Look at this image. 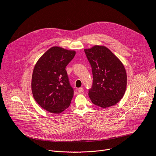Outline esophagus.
<instances>
[{"mask_svg": "<svg viewBox=\"0 0 156 156\" xmlns=\"http://www.w3.org/2000/svg\"><path fill=\"white\" fill-rule=\"evenodd\" d=\"M83 91H84V89H83V87H79V88H78V91L80 93H83Z\"/></svg>", "mask_w": 156, "mask_h": 156, "instance_id": "34e87169", "label": "esophagus"}]
</instances>
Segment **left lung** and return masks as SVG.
<instances>
[{
	"instance_id": "obj_1",
	"label": "left lung",
	"mask_w": 156,
	"mask_h": 156,
	"mask_svg": "<svg viewBox=\"0 0 156 156\" xmlns=\"http://www.w3.org/2000/svg\"><path fill=\"white\" fill-rule=\"evenodd\" d=\"M93 76L88 95L92 102L102 108L115 105L126 87V73L121 61L105 46L84 49Z\"/></svg>"
}]
</instances>
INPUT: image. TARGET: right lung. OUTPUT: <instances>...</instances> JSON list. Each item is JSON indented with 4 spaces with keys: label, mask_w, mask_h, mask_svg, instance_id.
Returning a JSON list of instances; mask_svg holds the SVG:
<instances>
[{
    "label": "right lung",
    "mask_w": 156,
    "mask_h": 156,
    "mask_svg": "<svg viewBox=\"0 0 156 156\" xmlns=\"http://www.w3.org/2000/svg\"><path fill=\"white\" fill-rule=\"evenodd\" d=\"M75 54L74 51L52 47L34 66L31 81L33 95L36 102L49 112L60 114L70 104L74 91L65 68Z\"/></svg>",
    "instance_id": "add662e5"
}]
</instances>
